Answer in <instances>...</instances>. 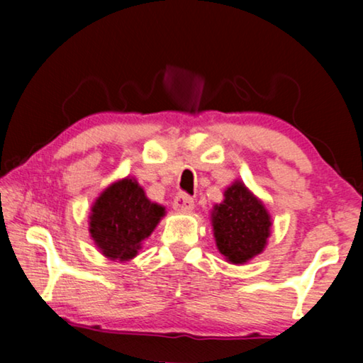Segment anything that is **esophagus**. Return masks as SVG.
Returning <instances> with one entry per match:
<instances>
[{
    "label": "esophagus",
    "mask_w": 363,
    "mask_h": 363,
    "mask_svg": "<svg viewBox=\"0 0 363 363\" xmlns=\"http://www.w3.org/2000/svg\"><path fill=\"white\" fill-rule=\"evenodd\" d=\"M172 206H174L176 211L179 213H189L194 210V199L191 197V195L187 194H177L176 199H174V203H172Z\"/></svg>",
    "instance_id": "1"
}]
</instances>
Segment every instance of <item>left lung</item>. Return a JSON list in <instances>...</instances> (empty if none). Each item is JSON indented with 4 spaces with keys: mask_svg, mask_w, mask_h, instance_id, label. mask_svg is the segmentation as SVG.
I'll return each instance as SVG.
<instances>
[{
    "mask_svg": "<svg viewBox=\"0 0 363 363\" xmlns=\"http://www.w3.org/2000/svg\"><path fill=\"white\" fill-rule=\"evenodd\" d=\"M211 226L216 247L229 263L244 264L262 254L272 234V216L244 182L224 191V200L213 206Z\"/></svg>",
    "mask_w": 363,
    "mask_h": 363,
    "instance_id": "8db88e82",
    "label": "left lung"
}]
</instances>
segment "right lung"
<instances>
[{"mask_svg":"<svg viewBox=\"0 0 363 363\" xmlns=\"http://www.w3.org/2000/svg\"><path fill=\"white\" fill-rule=\"evenodd\" d=\"M164 213V206L147 199L139 182L124 177L106 187L91 205L90 238L109 260L129 262Z\"/></svg>","mask_w":363,"mask_h":363,"instance_id":"1","label":"right lung"}]
</instances>
